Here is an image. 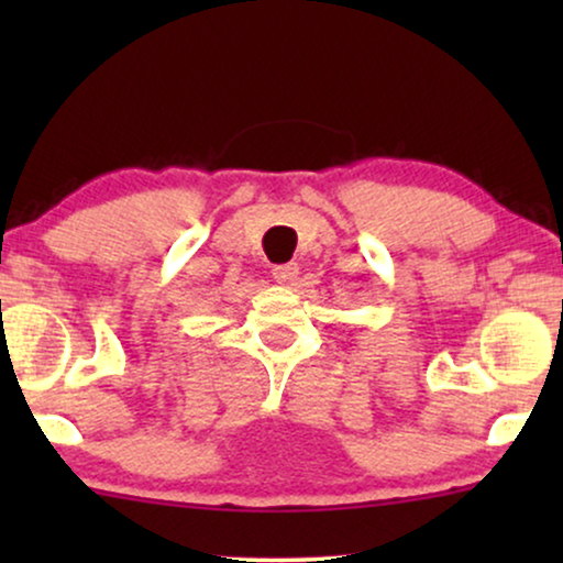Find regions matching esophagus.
I'll list each match as a JSON object with an SVG mask.
<instances>
[{"label": "esophagus", "mask_w": 563, "mask_h": 563, "mask_svg": "<svg viewBox=\"0 0 563 563\" xmlns=\"http://www.w3.org/2000/svg\"><path fill=\"white\" fill-rule=\"evenodd\" d=\"M272 276H274V282H279V284H291L299 276V266L295 264V261H291V264L274 266Z\"/></svg>", "instance_id": "34e87169"}]
</instances>
